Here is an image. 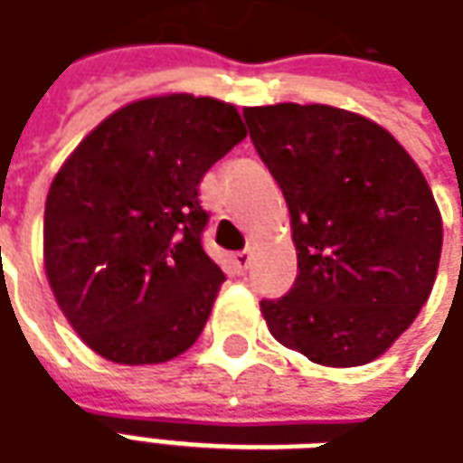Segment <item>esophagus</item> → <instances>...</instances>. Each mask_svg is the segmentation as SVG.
I'll list each match as a JSON object with an SVG mask.
<instances>
[{"label":"esophagus","mask_w":463,"mask_h":463,"mask_svg":"<svg viewBox=\"0 0 463 463\" xmlns=\"http://www.w3.org/2000/svg\"><path fill=\"white\" fill-rule=\"evenodd\" d=\"M232 261H234V269H237V271H247L249 264H251V251H237V254L232 257Z\"/></svg>","instance_id":"34e87169"}]
</instances>
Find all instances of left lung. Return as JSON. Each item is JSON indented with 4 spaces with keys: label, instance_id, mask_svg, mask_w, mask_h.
I'll list each match as a JSON object with an SVG mask.
<instances>
[{
    "label": "left lung",
    "instance_id": "obj_1",
    "mask_svg": "<svg viewBox=\"0 0 463 463\" xmlns=\"http://www.w3.org/2000/svg\"><path fill=\"white\" fill-rule=\"evenodd\" d=\"M251 142L287 199L297 281L261 299L271 336L321 366H362L431 294L441 214L424 174L376 121L326 104L247 107Z\"/></svg>",
    "mask_w": 463,
    "mask_h": 463
}]
</instances>
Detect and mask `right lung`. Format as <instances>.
I'll return each mask as SVG.
<instances>
[{
  "mask_svg": "<svg viewBox=\"0 0 463 463\" xmlns=\"http://www.w3.org/2000/svg\"><path fill=\"white\" fill-rule=\"evenodd\" d=\"M244 137L234 104L164 94L109 114L61 164L44 206V269L91 352L139 366L199 339L224 281L202 247L199 182Z\"/></svg>",
  "mask_w": 463,
  "mask_h": 463,
  "instance_id": "right-lung-1",
  "label": "right lung"
}]
</instances>
